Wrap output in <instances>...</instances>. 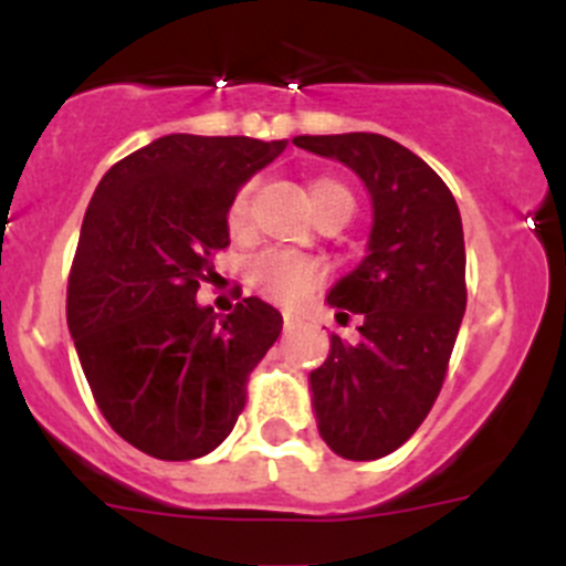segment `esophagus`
<instances>
[{
    "label": "esophagus",
    "mask_w": 566,
    "mask_h": 566,
    "mask_svg": "<svg viewBox=\"0 0 566 566\" xmlns=\"http://www.w3.org/2000/svg\"><path fill=\"white\" fill-rule=\"evenodd\" d=\"M298 323L301 319L293 315V312H284V331H293V328H298Z\"/></svg>",
    "instance_id": "obj_1"
}]
</instances>
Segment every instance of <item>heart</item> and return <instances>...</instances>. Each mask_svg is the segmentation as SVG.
Returning a JSON list of instances; mask_svg holds the SVG:
<instances>
[{"instance_id": "obj_1", "label": "heart", "mask_w": 566, "mask_h": 566, "mask_svg": "<svg viewBox=\"0 0 566 566\" xmlns=\"http://www.w3.org/2000/svg\"><path fill=\"white\" fill-rule=\"evenodd\" d=\"M328 199H345L353 208L350 191H347L342 182L328 180V177L312 182V210H315L317 205L328 202ZM227 230H230L232 241H249L251 238V186H243L241 191L232 197L230 208H227ZM249 279L265 298L279 301V304H293V301L304 298V295L319 282V268L315 262L284 254V251H265V254H260L254 260Z\"/></svg>"}]
</instances>
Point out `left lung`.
<instances>
[{"label":"left lung","instance_id":"left-lung-1","mask_svg":"<svg viewBox=\"0 0 566 566\" xmlns=\"http://www.w3.org/2000/svg\"><path fill=\"white\" fill-rule=\"evenodd\" d=\"M345 164L373 199L367 256L328 290L336 317H361L358 342L331 336L310 373L319 438L345 460H378L427 419L465 315L458 202L408 147L380 134L295 136Z\"/></svg>","mask_w":566,"mask_h":566}]
</instances>
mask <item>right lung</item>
<instances>
[{
  "mask_svg": "<svg viewBox=\"0 0 566 566\" xmlns=\"http://www.w3.org/2000/svg\"><path fill=\"white\" fill-rule=\"evenodd\" d=\"M287 139L169 134L104 175L84 213L67 328L101 413L158 460H197L232 432L247 378L282 315L243 298L230 315L197 301L230 247L227 208Z\"/></svg>",
  "mask_w": 566,
  "mask_h": 566,
  "instance_id": "obj_1",
  "label": "right lung"
}]
</instances>
